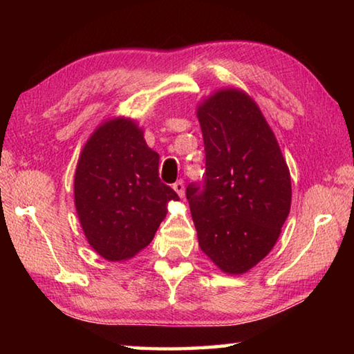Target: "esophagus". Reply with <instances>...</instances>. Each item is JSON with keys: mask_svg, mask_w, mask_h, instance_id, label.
<instances>
[{"mask_svg": "<svg viewBox=\"0 0 354 354\" xmlns=\"http://www.w3.org/2000/svg\"><path fill=\"white\" fill-rule=\"evenodd\" d=\"M173 189H175L176 194L183 198L184 194H185V192H184V181H181V179H179V181H176L175 184H173Z\"/></svg>", "mask_w": 354, "mask_h": 354, "instance_id": "34e87169", "label": "esophagus"}]
</instances>
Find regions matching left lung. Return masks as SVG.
<instances>
[{
  "label": "left lung",
  "mask_w": 354,
  "mask_h": 354,
  "mask_svg": "<svg viewBox=\"0 0 354 354\" xmlns=\"http://www.w3.org/2000/svg\"><path fill=\"white\" fill-rule=\"evenodd\" d=\"M205 181L185 190L200 248L226 273H245L277 243L290 211V173L247 93L217 92L198 107Z\"/></svg>",
  "instance_id": "obj_1"
}]
</instances>
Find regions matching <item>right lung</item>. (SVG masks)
Instances as JSON below:
<instances>
[{
	"label": "right lung",
	"mask_w": 354,
	"mask_h": 354,
	"mask_svg": "<svg viewBox=\"0 0 354 354\" xmlns=\"http://www.w3.org/2000/svg\"><path fill=\"white\" fill-rule=\"evenodd\" d=\"M179 200L159 178V154L134 122L117 118L95 131L75 173V205L88 243L107 261H123L153 241Z\"/></svg>",
	"instance_id": "1"
}]
</instances>
